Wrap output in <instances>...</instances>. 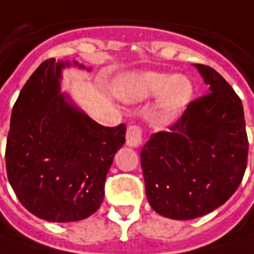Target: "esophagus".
I'll list each match as a JSON object with an SVG mask.
<instances>
[{"label":"esophagus","mask_w":254,"mask_h":254,"mask_svg":"<svg viewBox=\"0 0 254 254\" xmlns=\"http://www.w3.org/2000/svg\"><path fill=\"white\" fill-rule=\"evenodd\" d=\"M141 143V129L137 125H130L127 130V144L129 147H139Z\"/></svg>","instance_id":"34e87169"}]
</instances>
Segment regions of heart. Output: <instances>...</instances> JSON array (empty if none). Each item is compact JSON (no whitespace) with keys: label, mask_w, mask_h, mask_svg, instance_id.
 <instances>
[{"label":"heart","mask_w":254,"mask_h":254,"mask_svg":"<svg viewBox=\"0 0 254 254\" xmlns=\"http://www.w3.org/2000/svg\"><path fill=\"white\" fill-rule=\"evenodd\" d=\"M192 80L185 75L157 70H137L121 76L115 93L127 103H140L157 96V111L163 121H174L188 108L193 97Z\"/></svg>","instance_id":"obj_1"}]
</instances>
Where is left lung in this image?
<instances>
[{
    "mask_svg": "<svg viewBox=\"0 0 254 254\" xmlns=\"http://www.w3.org/2000/svg\"><path fill=\"white\" fill-rule=\"evenodd\" d=\"M194 66L208 93L188 105L167 132L151 134L140 151L150 206L172 220H193L222 206L248 164L241 98L217 70Z\"/></svg>",
    "mask_w": 254,
    "mask_h": 254,
    "instance_id": "1",
    "label": "left lung"
}]
</instances>
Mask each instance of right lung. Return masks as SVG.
Wrapping results in <instances>:
<instances>
[{"label":"right lung","instance_id":"add662e5","mask_svg":"<svg viewBox=\"0 0 254 254\" xmlns=\"http://www.w3.org/2000/svg\"><path fill=\"white\" fill-rule=\"evenodd\" d=\"M68 66L69 61L50 58L33 72L12 108L5 150L19 201L51 222L80 221L97 211L107 172L127 133L124 124H97L61 93L62 69Z\"/></svg>","mask_w":254,"mask_h":254}]
</instances>
